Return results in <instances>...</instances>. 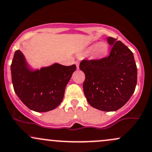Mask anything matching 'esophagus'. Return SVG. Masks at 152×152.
<instances>
[{
  "instance_id": "esophagus-1",
  "label": "esophagus",
  "mask_w": 152,
  "mask_h": 152,
  "mask_svg": "<svg viewBox=\"0 0 152 152\" xmlns=\"http://www.w3.org/2000/svg\"><path fill=\"white\" fill-rule=\"evenodd\" d=\"M75 64L76 65L77 69H78V68H79V61H75Z\"/></svg>"
}]
</instances>
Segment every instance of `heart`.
I'll use <instances>...</instances> for the list:
<instances>
[{"label": "heart", "mask_w": 152, "mask_h": 152, "mask_svg": "<svg viewBox=\"0 0 152 152\" xmlns=\"http://www.w3.org/2000/svg\"><path fill=\"white\" fill-rule=\"evenodd\" d=\"M108 52V46L104 43H99L94 48V53L96 56H105Z\"/></svg>", "instance_id": "heart-1"}]
</instances>
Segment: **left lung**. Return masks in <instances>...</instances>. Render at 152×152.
Returning <instances> with one entry per match:
<instances>
[{
    "label": "left lung",
    "instance_id": "1",
    "mask_svg": "<svg viewBox=\"0 0 152 152\" xmlns=\"http://www.w3.org/2000/svg\"><path fill=\"white\" fill-rule=\"evenodd\" d=\"M111 46L109 56L82 60L79 69L85 74L83 92L88 104L104 111L119 109L129 100L137 82L133 53L120 41L107 38Z\"/></svg>",
    "mask_w": 152,
    "mask_h": 152
}]
</instances>
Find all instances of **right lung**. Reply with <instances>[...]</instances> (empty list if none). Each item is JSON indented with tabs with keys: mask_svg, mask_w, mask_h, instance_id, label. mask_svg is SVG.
<instances>
[{
	"mask_svg": "<svg viewBox=\"0 0 152 152\" xmlns=\"http://www.w3.org/2000/svg\"><path fill=\"white\" fill-rule=\"evenodd\" d=\"M76 66L54 64L33 71L20 50L12 61V83L15 94L28 109L37 112L53 110L62 102L67 83Z\"/></svg>",
	"mask_w": 152,
	"mask_h": 152,
	"instance_id": "right-lung-1",
	"label": "right lung"
}]
</instances>
